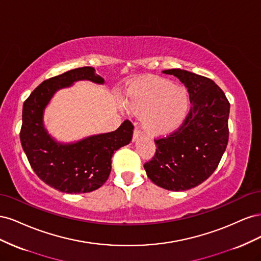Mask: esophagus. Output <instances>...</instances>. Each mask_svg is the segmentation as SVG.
<instances>
[{"instance_id": "obj_1", "label": "esophagus", "mask_w": 261, "mask_h": 261, "mask_svg": "<svg viewBox=\"0 0 261 261\" xmlns=\"http://www.w3.org/2000/svg\"><path fill=\"white\" fill-rule=\"evenodd\" d=\"M141 137V132L138 128H135L134 130V135H133V141H136Z\"/></svg>"}]
</instances>
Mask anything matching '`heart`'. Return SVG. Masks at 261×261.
<instances>
[{"label": "heart", "instance_id": "obj_1", "mask_svg": "<svg viewBox=\"0 0 261 261\" xmlns=\"http://www.w3.org/2000/svg\"><path fill=\"white\" fill-rule=\"evenodd\" d=\"M123 106L140 115L144 130L160 136L175 130L188 113L187 91L158 77H144L133 82L124 91Z\"/></svg>", "mask_w": 261, "mask_h": 261}]
</instances>
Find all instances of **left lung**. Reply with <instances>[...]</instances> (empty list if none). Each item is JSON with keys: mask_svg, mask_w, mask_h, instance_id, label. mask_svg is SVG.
<instances>
[{"mask_svg": "<svg viewBox=\"0 0 261 261\" xmlns=\"http://www.w3.org/2000/svg\"><path fill=\"white\" fill-rule=\"evenodd\" d=\"M163 73L174 75L187 87L192 107L176 130L154 139V156L144 168L155 185L173 192L187 191L218 168L228 141L230 102L210 78L179 68Z\"/></svg>", "mask_w": 261, "mask_h": 261, "instance_id": "left-lung-1", "label": "left lung"}]
</instances>
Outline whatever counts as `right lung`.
<instances>
[{
    "label": "right lung",
    "mask_w": 261,
    "mask_h": 261,
    "mask_svg": "<svg viewBox=\"0 0 261 261\" xmlns=\"http://www.w3.org/2000/svg\"><path fill=\"white\" fill-rule=\"evenodd\" d=\"M103 84L94 68L85 66L50 78L39 85L23 102L20 143L38 177L67 194L96 191L111 173V158L133 137L134 125L125 120L116 130L87 137L74 144L55 141L43 126V111L55 91L77 81Z\"/></svg>",
    "instance_id": "add662e5"
}]
</instances>
